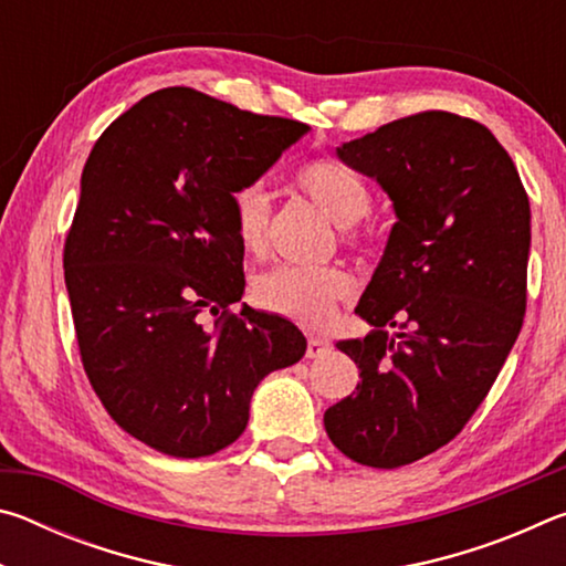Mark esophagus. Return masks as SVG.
<instances>
[{
  "label": "esophagus",
  "mask_w": 566,
  "mask_h": 566,
  "mask_svg": "<svg viewBox=\"0 0 566 566\" xmlns=\"http://www.w3.org/2000/svg\"><path fill=\"white\" fill-rule=\"evenodd\" d=\"M329 349H332V344L322 337H310V342H306V357L310 359H319Z\"/></svg>",
  "instance_id": "34e87169"
}]
</instances>
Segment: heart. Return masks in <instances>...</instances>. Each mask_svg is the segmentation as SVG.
Wrapping results in <instances>:
<instances>
[{
	"label": "heart",
	"instance_id": "b5f03b06",
	"mask_svg": "<svg viewBox=\"0 0 566 566\" xmlns=\"http://www.w3.org/2000/svg\"><path fill=\"white\" fill-rule=\"evenodd\" d=\"M296 187L302 195L342 227V244L354 254H371L379 244L375 227L359 219L369 212L371 191L357 171L337 161H317L300 171ZM234 229L249 254L264 256L272 244V202L266 189L254 181L234 191ZM354 294V280L342 266L280 264L256 276L254 300L280 317L304 327H324L337 304Z\"/></svg>",
	"mask_w": 566,
	"mask_h": 566
}]
</instances>
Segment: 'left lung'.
<instances>
[{
    "label": "left lung",
    "instance_id": "left-lung-1",
    "mask_svg": "<svg viewBox=\"0 0 566 566\" xmlns=\"http://www.w3.org/2000/svg\"><path fill=\"white\" fill-rule=\"evenodd\" d=\"M337 155L379 181L397 224L357 306L375 332L337 344L361 381L324 429L354 462L395 469L462 432L520 337L530 197L494 134L452 112L409 114Z\"/></svg>",
    "mask_w": 566,
    "mask_h": 566
}]
</instances>
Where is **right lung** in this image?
<instances>
[{
  "label": "right lung",
  "mask_w": 566,
  "mask_h": 566,
  "mask_svg": "<svg viewBox=\"0 0 566 566\" xmlns=\"http://www.w3.org/2000/svg\"><path fill=\"white\" fill-rule=\"evenodd\" d=\"M306 129L167 87L90 151L64 242L76 344L109 417L161 454L232 444L256 385L304 357L292 322L232 312L244 292L232 197Z\"/></svg>",
  "instance_id": "1"
}]
</instances>
